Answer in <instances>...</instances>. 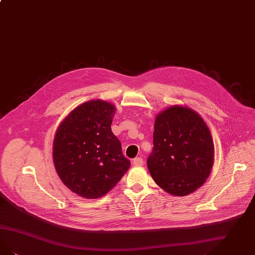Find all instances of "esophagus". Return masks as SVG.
Instances as JSON below:
<instances>
[{"label": "esophagus", "instance_id": "esophagus-1", "mask_svg": "<svg viewBox=\"0 0 255 255\" xmlns=\"http://www.w3.org/2000/svg\"><path fill=\"white\" fill-rule=\"evenodd\" d=\"M132 164H133V166H142L144 161L141 157H135L132 161Z\"/></svg>", "mask_w": 255, "mask_h": 255}]
</instances>
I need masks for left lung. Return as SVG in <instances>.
I'll list each match as a JSON object with an SVG mask.
<instances>
[{
  "instance_id": "8db88e82",
  "label": "left lung",
  "mask_w": 255,
  "mask_h": 255,
  "mask_svg": "<svg viewBox=\"0 0 255 255\" xmlns=\"http://www.w3.org/2000/svg\"><path fill=\"white\" fill-rule=\"evenodd\" d=\"M214 159L213 137L198 113L173 105L156 116L147 166L165 192L184 196L196 191L209 177Z\"/></svg>"
}]
</instances>
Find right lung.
Masks as SVG:
<instances>
[{
  "instance_id": "add662e5",
  "label": "right lung",
  "mask_w": 255,
  "mask_h": 255,
  "mask_svg": "<svg viewBox=\"0 0 255 255\" xmlns=\"http://www.w3.org/2000/svg\"><path fill=\"white\" fill-rule=\"evenodd\" d=\"M116 107L102 100L84 102L61 122L53 141V161L63 184L96 199L111 191L131 163L111 130Z\"/></svg>"
}]
</instances>
